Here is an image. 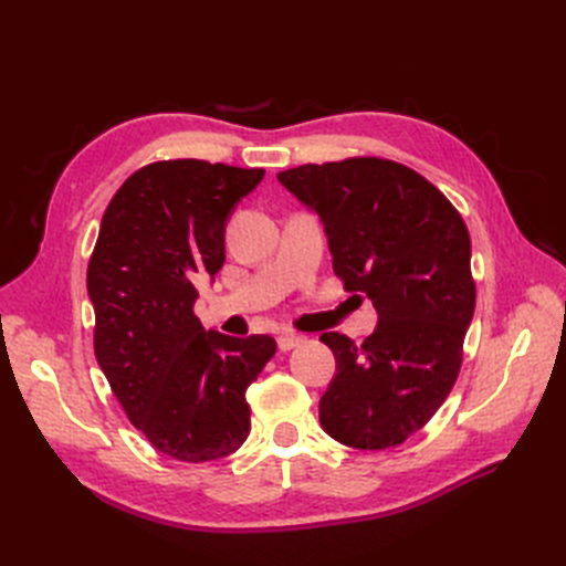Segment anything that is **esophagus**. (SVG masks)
Segmentation results:
<instances>
[{
	"instance_id": "1",
	"label": "esophagus",
	"mask_w": 566,
	"mask_h": 566,
	"mask_svg": "<svg viewBox=\"0 0 566 566\" xmlns=\"http://www.w3.org/2000/svg\"><path fill=\"white\" fill-rule=\"evenodd\" d=\"M302 342H304L302 335H297V333H293V331H285V333L279 335V349H281V352H290V349L300 347Z\"/></svg>"
}]
</instances>
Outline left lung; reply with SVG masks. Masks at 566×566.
Segmentation results:
<instances>
[{"label":"left lung","mask_w":566,"mask_h":566,"mask_svg":"<svg viewBox=\"0 0 566 566\" xmlns=\"http://www.w3.org/2000/svg\"><path fill=\"white\" fill-rule=\"evenodd\" d=\"M279 181L321 217L345 290L378 312L361 345L321 335L337 364L318 403L323 430L361 451L399 447L460 373L476 297L465 221L437 186L385 158L302 165Z\"/></svg>","instance_id":"8db88e82"}]
</instances>
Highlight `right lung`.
<instances>
[{
    "mask_svg": "<svg viewBox=\"0 0 566 566\" xmlns=\"http://www.w3.org/2000/svg\"><path fill=\"white\" fill-rule=\"evenodd\" d=\"M264 169L205 160L150 163L117 188L87 269L94 352L127 418L181 462L233 453L250 434L248 387L276 339L205 331L198 283L224 266L235 202Z\"/></svg>",
    "mask_w": 566,
    "mask_h": 566,
    "instance_id": "obj_1",
    "label": "right lung"
}]
</instances>
